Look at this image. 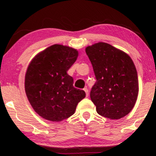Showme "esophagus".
Wrapping results in <instances>:
<instances>
[{
    "mask_svg": "<svg viewBox=\"0 0 156 156\" xmlns=\"http://www.w3.org/2000/svg\"><path fill=\"white\" fill-rule=\"evenodd\" d=\"M84 90L85 91V93H86V96H87V97H88V96H89V90H88V89H87V87H86V88L84 89Z\"/></svg>",
    "mask_w": 156,
    "mask_h": 156,
    "instance_id": "1",
    "label": "esophagus"
}]
</instances>
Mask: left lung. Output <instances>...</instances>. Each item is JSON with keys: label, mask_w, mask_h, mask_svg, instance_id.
<instances>
[{"label": "left lung", "mask_w": 156, "mask_h": 156, "mask_svg": "<svg viewBox=\"0 0 156 156\" xmlns=\"http://www.w3.org/2000/svg\"><path fill=\"white\" fill-rule=\"evenodd\" d=\"M97 82L90 97L102 116L119 119L126 116L135 105L138 80L131 57L122 50L106 42L86 48Z\"/></svg>", "instance_id": "8db88e82"}]
</instances>
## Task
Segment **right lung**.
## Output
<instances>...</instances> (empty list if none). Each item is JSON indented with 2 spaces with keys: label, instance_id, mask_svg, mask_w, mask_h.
I'll list each match as a JSON object with an SVG mask.
<instances>
[{
  "label": "right lung",
  "instance_id": "right-lung-1",
  "mask_svg": "<svg viewBox=\"0 0 156 156\" xmlns=\"http://www.w3.org/2000/svg\"><path fill=\"white\" fill-rule=\"evenodd\" d=\"M77 57L75 49L55 44L38 53L28 65L25 93L35 112L46 120L68 119L86 96L74 88L73 78L67 73Z\"/></svg>",
  "mask_w": 156,
  "mask_h": 156
}]
</instances>
